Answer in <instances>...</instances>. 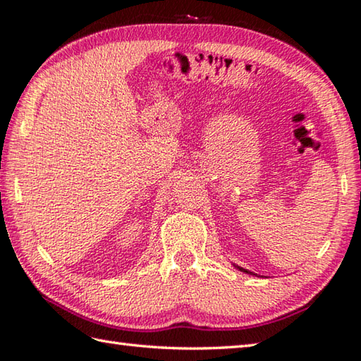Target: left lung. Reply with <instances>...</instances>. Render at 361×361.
<instances>
[{"instance_id":"8db88e82","label":"left lung","mask_w":361,"mask_h":361,"mask_svg":"<svg viewBox=\"0 0 361 361\" xmlns=\"http://www.w3.org/2000/svg\"><path fill=\"white\" fill-rule=\"evenodd\" d=\"M238 269H239V271H243V272H245V274H252V272H249L247 269H243V267H239V266H238Z\"/></svg>"}]
</instances>
